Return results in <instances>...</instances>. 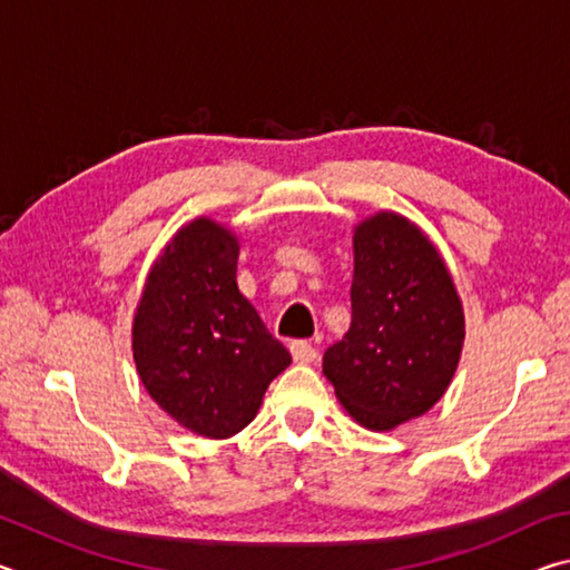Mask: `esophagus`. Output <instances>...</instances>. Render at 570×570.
<instances>
[{
    "mask_svg": "<svg viewBox=\"0 0 570 570\" xmlns=\"http://www.w3.org/2000/svg\"><path fill=\"white\" fill-rule=\"evenodd\" d=\"M288 350H292V356L296 364H308L316 360V350L308 342H292L288 344Z\"/></svg>",
    "mask_w": 570,
    "mask_h": 570,
    "instance_id": "obj_1",
    "label": "esophagus"
}]
</instances>
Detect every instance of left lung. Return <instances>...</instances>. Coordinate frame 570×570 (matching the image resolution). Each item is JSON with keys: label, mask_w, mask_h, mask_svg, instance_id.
I'll use <instances>...</instances> for the list:
<instances>
[{"label": "left lung", "mask_w": 570, "mask_h": 570, "mask_svg": "<svg viewBox=\"0 0 570 570\" xmlns=\"http://www.w3.org/2000/svg\"><path fill=\"white\" fill-rule=\"evenodd\" d=\"M465 340L460 296L438 248L397 214L354 234L352 324L324 374L352 417L392 430L445 394Z\"/></svg>", "instance_id": "left-lung-1"}]
</instances>
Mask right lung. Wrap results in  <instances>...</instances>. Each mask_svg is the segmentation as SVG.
<instances>
[{
	"instance_id": "right-lung-1",
	"label": "right lung",
	"mask_w": 570,
	"mask_h": 570,
	"mask_svg": "<svg viewBox=\"0 0 570 570\" xmlns=\"http://www.w3.org/2000/svg\"><path fill=\"white\" fill-rule=\"evenodd\" d=\"M236 262L228 228L193 220L153 266L132 324L135 366L150 397L183 428L214 440L244 430L292 364L238 292Z\"/></svg>"
}]
</instances>
